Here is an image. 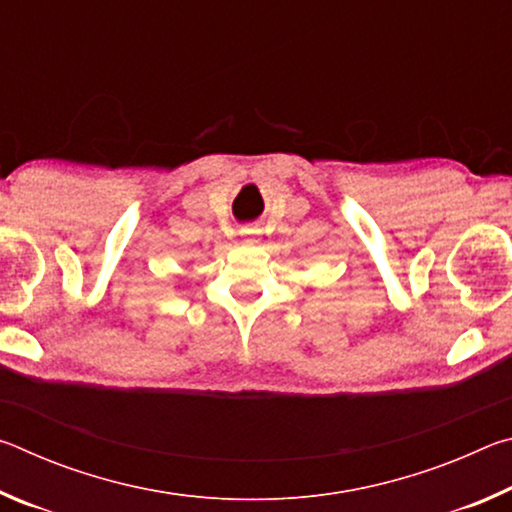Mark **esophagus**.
Segmentation results:
<instances>
[{"instance_id": "34e87169", "label": "esophagus", "mask_w": 512, "mask_h": 512, "mask_svg": "<svg viewBox=\"0 0 512 512\" xmlns=\"http://www.w3.org/2000/svg\"><path fill=\"white\" fill-rule=\"evenodd\" d=\"M241 235H244L248 241H255V230L253 228H244V230H241Z\"/></svg>"}]
</instances>
